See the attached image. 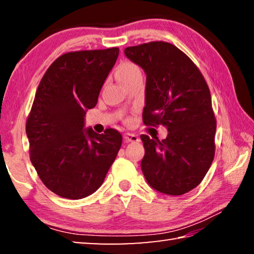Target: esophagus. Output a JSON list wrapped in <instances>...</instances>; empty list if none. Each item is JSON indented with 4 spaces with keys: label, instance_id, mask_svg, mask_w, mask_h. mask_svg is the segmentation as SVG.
<instances>
[{
    "label": "esophagus",
    "instance_id": "esophagus-1",
    "mask_svg": "<svg viewBox=\"0 0 254 254\" xmlns=\"http://www.w3.org/2000/svg\"><path fill=\"white\" fill-rule=\"evenodd\" d=\"M123 137H124V141L126 142H137L139 141V136L133 134V133H124L123 134Z\"/></svg>",
    "mask_w": 254,
    "mask_h": 254
}]
</instances>
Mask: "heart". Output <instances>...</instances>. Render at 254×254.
Returning a JSON list of instances; mask_svg holds the SVG:
<instances>
[{"label":"heart","instance_id":"1","mask_svg":"<svg viewBox=\"0 0 254 254\" xmlns=\"http://www.w3.org/2000/svg\"><path fill=\"white\" fill-rule=\"evenodd\" d=\"M115 77H117L120 83L126 86L133 80L142 79V71L134 63L124 62L120 64L117 69H115Z\"/></svg>","mask_w":254,"mask_h":254}]
</instances>
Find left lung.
<instances>
[{"instance_id":"left-lung-1","label":"left lung","mask_w":254,"mask_h":254,"mask_svg":"<svg viewBox=\"0 0 254 254\" xmlns=\"http://www.w3.org/2000/svg\"><path fill=\"white\" fill-rule=\"evenodd\" d=\"M124 54L147 75L143 123L168 130L161 141L141 134L142 173L162 194H186L201 183L215 154L216 120L208 86L188 56L168 42L127 47Z\"/></svg>"}]
</instances>
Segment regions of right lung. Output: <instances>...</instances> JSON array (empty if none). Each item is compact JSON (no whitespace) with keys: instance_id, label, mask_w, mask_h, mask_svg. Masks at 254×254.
<instances>
[{"instance_id":"obj_1","label":"right lung","mask_w":254,"mask_h":254,"mask_svg":"<svg viewBox=\"0 0 254 254\" xmlns=\"http://www.w3.org/2000/svg\"><path fill=\"white\" fill-rule=\"evenodd\" d=\"M119 51L64 54L38 86L25 126L30 160L45 186L64 198L95 192L121 148L122 135L114 128L103 134L85 128L86 111L96 105Z\"/></svg>"}]
</instances>
